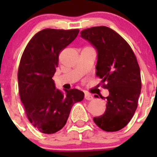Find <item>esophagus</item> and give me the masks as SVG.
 Segmentation results:
<instances>
[{"label": "esophagus", "mask_w": 157, "mask_h": 157, "mask_svg": "<svg viewBox=\"0 0 157 157\" xmlns=\"http://www.w3.org/2000/svg\"><path fill=\"white\" fill-rule=\"evenodd\" d=\"M85 98L86 100H92L94 98V97L92 96V94H89V93H85Z\"/></svg>", "instance_id": "esophagus-1"}]
</instances>
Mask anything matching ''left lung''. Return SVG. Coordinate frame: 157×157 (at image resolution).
<instances>
[{
	"mask_svg": "<svg viewBox=\"0 0 157 157\" xmlns=\"http://www.w3.org/2000/svg\"><path fill=\"white\" fill-rule=\"evenodd\" d=\"M98 50L96 75L108 89L105 112L94 117L98 127L107 132L121 130L134 116L141 94L140 67L135 54L125 39L109 27L101 26L80 32Z\"/></svg>",
	"mask_w": 157,
	"mask_h": 157,
	"instance_id": "left-lung-1",
	"label": "left lung"
}]
</instances>
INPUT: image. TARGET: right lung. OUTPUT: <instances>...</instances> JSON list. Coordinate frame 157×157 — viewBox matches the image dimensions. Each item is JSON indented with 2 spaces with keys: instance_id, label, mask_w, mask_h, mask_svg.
<instances>
[{
  "instance_id": "add662e5",
  "label": "right lung",
  "mask_w": 157,
  "mask_h": 157,
  "mask_svg": "<svg viewBox=\"0 0 157 157\" xmlns=\"http://www.w3.org/2000/svg\"><path fill=\"white\" fill-rule=\"evenodd\" d=\"M78 29H44L25 48L18 70L19 94L29 121L44 134H54L65 126L72 106L84 93L71 89L63 94L52 76L62 50L75 39Z\"/></svg>"
}]
</instances>
